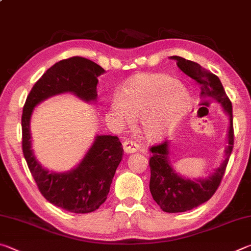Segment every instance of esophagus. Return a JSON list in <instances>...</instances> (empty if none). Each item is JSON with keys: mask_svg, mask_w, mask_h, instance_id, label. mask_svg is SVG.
<instances>
[{"mask_svg": "<svg viewBox=\"0 0 251 251\" xmlns=\"http://www.w3.org/2000/svg\"><path fill=\"white\" fill-rule=\"evenodd\" d=\"M123 148H124L125 152L130 154V152L137 151L139 150V145L134 141H131V139H127V141H125L124 144H123Z\"/></svg>", "mask_w": 251, "mask_h": 251, "instance_id": "34e87169", "label": "esophagus"}]
</instances>
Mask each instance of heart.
Segmentation results:
<instances>
[{
  "instance_id": "heart-1",
  "label": "heart",
  "mask_w": 251,
  "mask_h": 251,
  "mask_svg": "<svg viewBox=\"0 0 251 251\" xmlns=\"http://www.w3.org/2000/svg\"><path fill=\"white\" fill-rule=\"evenodd\" d=\"M189 107V95L177 79L164 74L136 76L125 88L124 95L116 94L112 113L121 124L139 118L144 136L158 141L179 125Z\"/></svg>"
}]
</instances>
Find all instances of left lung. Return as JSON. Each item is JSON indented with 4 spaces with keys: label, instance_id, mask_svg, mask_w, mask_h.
Masks as SVG:
<instances>
[{
    "label": "left lung",
    "instance_id": "1",
    "mask_svg": "<svg viewBox=\"0 0 251 251\" xmlns=\"http://www.w3.org/2000/svg\"><path fill=\"white\" fill-rule=\"evenodd\" d=\"M172 58L176 61L178 69L199 85L202 96H209L217 100L230 116L226 158L222 166L216 169L214 175L206 179L190 180L178 176L169 165L168 142L164 141L150 148L151 151V156L150 157V189L152 198L165 212H184L209 201L223 180L233 148L235 137L232 125V105L218 76L202 69L196 62L188 61L180 56H172Z\"/></svg>",
    "mask_w": 251,
    "mask_h": 251
}]
</instances>
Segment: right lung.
<instances>
[{
	"mask_svg": "<svg viewBox=\"0 0 251 251\" xmlns=\"http://www.w3.org/2000/svg\"><path fill=\"white\" fill-rule=\"evenodd\" d=\"M104 69L91 59L73 56L50 67L34 84L22 114V150L37 188L46 201L67 211L88 214L107 199L110 184L124 150L117 136H97L94 144L75 169L57 174L42 168L31 150L29 118L35 106L61 93H73L86 101L97 97V77Z\"/></svg>",
	"mask_w": 251,
	"mask_h": 251,
	"instance_id": "add662e5",
	"label": "right lung"
}]
</instances>
